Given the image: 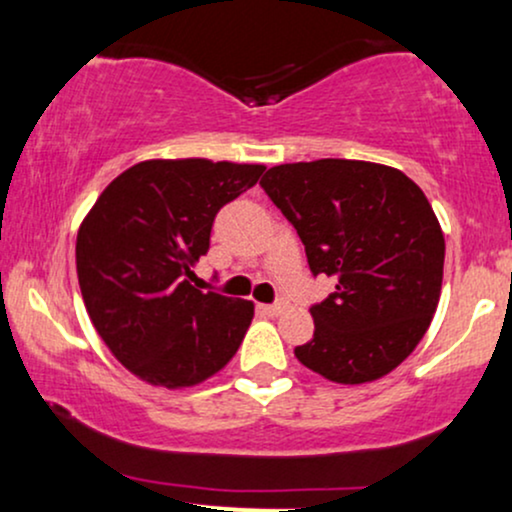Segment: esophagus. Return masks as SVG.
Here are the masks:
<instances>
[{"label":"esophagus","mask_w":512,"mask_h":512,"mask_svg":"<svg viewBox=\"0 0 512 512\" xmlns=\"http://www.w3.org/2000/svg\"><path fill=\"white\" fill-rule=\"evenodd\" d=\"M262 310L267 315H281L286 310V303L279 301V303H274V305H262Z\"/></svg>","instance_id":"1"}]
</instances>
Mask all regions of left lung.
I'll return each instance as SVG.
<instances>
[{
    "label": "left lung",
    "mask_w": 512,
    "mask_h": 512,
    "mask_svg": "<svg viewBox=\"0 0 512 512\" xmlns=\"http://www.w3.org/2000/svg\"><path fill=\"white\" fill-rule=\"evenodd\" d=\"M262 190L301 236L310 272L337 281L310 308L305 368L339 385L392 373L440 301L445 238L421 187L383 163L320 158L264 173Z\"/></svg>",
    "instance_id": "left-lung-1"
}]
</instances>
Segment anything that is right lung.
Here are the masks:
<instances>
[{
	"instance_id": "right-lung-1",
	"label": "right lung",
	"mask_w": 512,
	"mask_h": 512,
	"mask_svg": "<svg viewBox=\"0 0 512 512\" xmlns=\"http://www.w3.org/2000/svg\"><path fill=\"white\" fill-rule=\"evenodd\" d=\"M260 163L151 158L96 199L76 236L88 317L117 361L144 383L182 390L236 356L255 305L192 286L214 216L250 190Z\"/></svg>"
}]
</instances>
